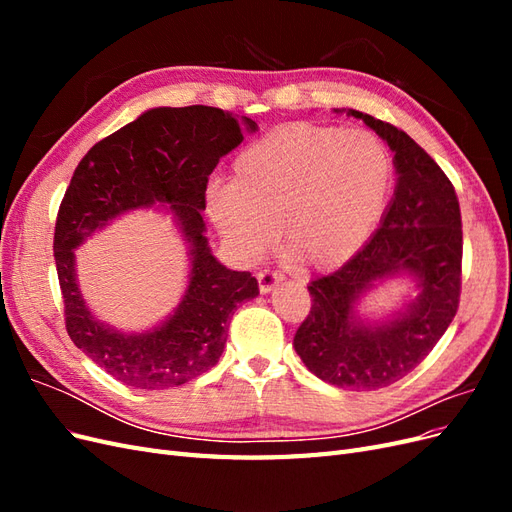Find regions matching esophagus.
Wrapping results in <instances>:
<instances>
[{
  "mask_svg": "<svg viewBox=\"0 0 512 512\" xmlns=\"http://www.w3.org/2000/svg\"><path fill=\"white\" fill-rule=\"evenodd\" d=\"M284 280V277L280 275V273H275V271H260L258 273V286H260V292L262 294H267V292H271L277 284H280Z\"/></svg>",
  "mask_w": 512,
  "mask_h": 512,
  "instance_id": "34e87169",
  "label": "esophagus"
}]
</instances>
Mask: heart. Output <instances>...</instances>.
<instances>
[{"mask_svg":"<svg viewBox=\"0 0 512 512\" xmlns=\"http://www.w3.org/2000/svg\"><path fill=\"white\" fill-rule=\"evenodd\" d=\"M393 158L376 134L290 123L243 149L232 183H211L207 213L237 258L252 262L284 232L305 269L348 262L389 205Z\"/></svg>","mask_w":512,"mask_h":512,"instance_id":"b5f03b06","label":"heart"}]
</instances>
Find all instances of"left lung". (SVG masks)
<instances>
[{
  "mask_svg": "<svg viewBox=\"0 0 512 512\" xmlns=\"http://www.w3.org/2000/svg\"><path fill=\"white\" fill-rule=\"evenodd\" d=\"M335 113L363 119L395 153V194L361 250L307 286L312 309L292 346L320 380L344 391H376L408 376L457 314L461 213L453 183L406 132L354 108ZM399 276L415 284V297L384 319H365L360 301Z\"/></svg>",
  "mask_w": 512,
  "mask_h": 512,
  "instance_id": "left-lung-1",
  "label": "left lung"
}]
</instances>
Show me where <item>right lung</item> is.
I'll return each mask as SVG.
<instances>
[{
  "instance_id": "right-lung-1",
  "label": "right lung",
  "mask_w": 512,
  "mask_h": 512,
  "mask_svg": "<svg viewBox=\"0 0 512 512\" xmlns=\"http://www.w3.org/2000/svg\"><path fill=\"white\" fill-rule=\"evenodd\" d=\"M256 130L250 117L222 108L158 106L96 143L76 166L53 243L66 329L74 346L115 380L162 391L205 374L222 356L235 309L258 294L252 273L226 269L213 256L203 220L213 168ZM151 206L174 215L189 247V286L160 325L126 334L96 319L84 303L73 250L121 214Z\"/></svg>"
}]
</instances>
